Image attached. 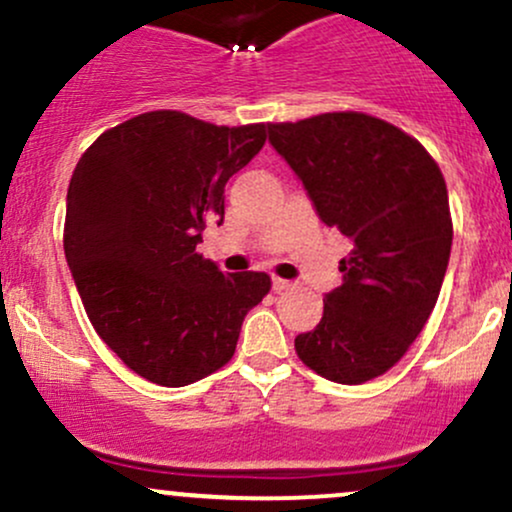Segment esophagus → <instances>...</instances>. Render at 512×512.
<instances>
[{"instance_id":"obj_1","label":"esophagus","mask_w":512,"mask_h":512,"mask_svg":"<svg viewBox=\"0 0 512 512\" xmlns=\"http://www.w3.org/2000/svg\"><path fill=\"white\" fill-rule=\"evenodd\" d=\"M291 286V281H286V279H279V276H274L272 279V289L276 291V293H281V291H286Z\"/></svg>"}]
</instances>
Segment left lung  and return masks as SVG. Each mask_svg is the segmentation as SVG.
<instances>
[{"instance_id": "1", "label": "left lung", "mask_w": 512, "mask_h": 512, "mask_svg": "<svg viewBox=\"0 0 512 512\" xmlns=\"http://www.w3.org/2000/svg\"><path fill=\"white\" fill-rule=\"evenodd\" d=\"M269 144L303 182L322 223L354 250L296 354L322 378L361 385L407 354L436 308L452 248L438 163L402 129L363 113L267 125Z\"/></svg>"}]
</instances>
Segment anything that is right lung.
I'll list each match as a JSON object with an SVG mask.
<instances>
[{
    "instance_id": "1",
    "label": "right lung",
    "mask_w": 512,
    "mask_h": 512,
    "mask_svg": "<svg viewBox=\"0 0 512 512\" xmlns=\"http://www.w3.org/2000/svg\"><path fill=\"white\" fill-rule=\"evenodd\" d=\"M264 125L216 127L154 110L103 132L67 190L64 255L93 330L127 368L182 387L231 361L267 274H223L197 252L223 187L260 154Z\"/></svg>"
}]
</instances>
